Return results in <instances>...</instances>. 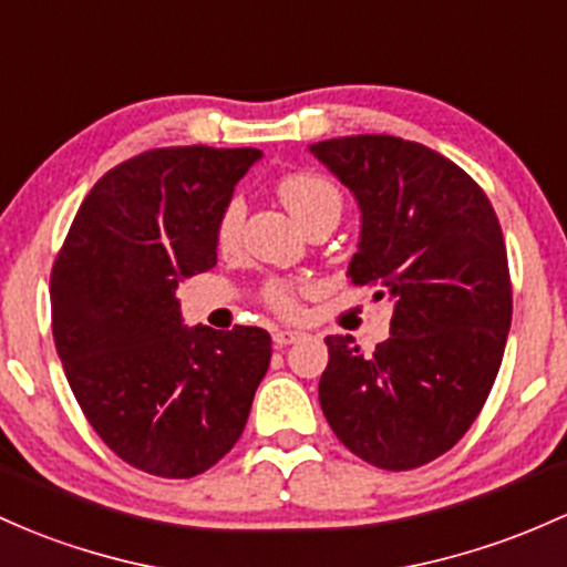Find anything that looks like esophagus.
Returning <instances> with one entry per match:
<instances>
[{
  "instance_id": "esophagus-1",
  "label": "esophagus",
  "mask_w": 567,
  "mask_h": 567,
  "mask_svg": "<svg viewBox=\"0 0 567 567\" xmlns=\"http://www.w3.org/2000/svg\"><path fill=\"white\" fill-rule=\"evenodd\" d=\"M298 339H301V333L288 331V328H285V331H274V344H277V347H288V344H293V341H298Z\"/></svg>"
}]
</instances>
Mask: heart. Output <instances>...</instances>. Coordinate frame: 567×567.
Returning a JSON list of instances; mask_svg holds the SVG:
<instances>
[{
  "label": "heart",
  "instance_id": "obj_1",
  "mask_svg": "<svg viewBox=\"0 0 567 567\" xmlns=\"http://www.w3.org/2000/svg\"><path fill=\"white\" fill-rule=\"evenodd\" d=\"M277 196L279 202L288 207V213L301 223L303 228L312 226L315 220L322 217H339L341 215V193L328 177L317 172H290L285 174L277 183ZM241 220H245V204L239 198L226 202V207L220 209L215 226V245L217 252L231 255L239 247V234H241ZM266 303L274 312L293 317L298 315V290L293 282H277L266 285Z\"/></svg>",
  "mask_w": 567,
  "mask_h": 567
}]
</instances>
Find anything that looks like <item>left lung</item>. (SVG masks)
Segmentation results:
<instances>
[{
  "label": "left lung",
  "mask_w": 567,
  "mask_h": 567,
  "mask_svg": "<svg viewBox=\"0 0 567 567\" xmlns=\"http://www.w3.org/2000/svg\"><path fill=\"white\" fill-rule=\"evenodd\" d=\"M360 207L354 285L390 298V339L328 336L320 406L341 444L384 471L431 463L482 412L512 328L501 223L474 179L420 142L358 134L309 147Z\"/></svg>",
  "instance_id": "1"
}]
</instances>
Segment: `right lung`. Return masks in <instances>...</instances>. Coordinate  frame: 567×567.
<instances>
[{"label":"right lung","instance_id":"right-lung-1","mask_svg":"<svg viewBox=\"0 0 567 567\" xmlns=\"http://www.w3.org/2000/svg\"><path fill=\"white\" fill-rule=\"evenodd\" d=\"M255 147H158L93 185L51 274L53 339L99 439L145 474L190 478L231 452L271 336L183 326L177 285L213 269L215 226Z\"/></svg>","mask_w":567,"mask_h":567}]
</instances>
